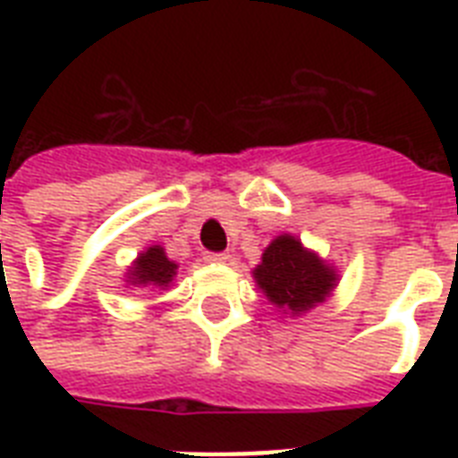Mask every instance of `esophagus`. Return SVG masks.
Returning <instances> with one entry per match:
<instances>
[{"mask_svg": "<svg viewBox=\"0 0 458 458\" xmlns=\"http://www.w3.org/2000/svg\"><path fill=\"white\" fill-rule=\"evenodd\" d=\"M204 259H207L208 264H225V261H228V254H207Z\"/></svg>", "mask_w": 458, "mask_h": 458, "instance_id": "1", "label": "esophagus"}]
</instances>
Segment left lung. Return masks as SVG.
<instances>
[{
  "instance_id": "obj_1",
  "label": "left lung",
  "mask_w": 458,
  "mask_h": 458,
  "mask_svg": "<svg viewBox=\"0 0 458 458\" xmlns=\"http://www.w3.org/2000/svg\"><path fill=\"white\" fill-rule=\"evenodd\" d=\"M254 280L273 306L300 316L326 301L337 285V271L285 233L264 250Z\"/></svg>"
}]
</instances>
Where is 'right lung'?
I'll list each match as a JSON object with an SVG mask.
<instances>
[{
    "instance_id": "obj_1",
    "label": "right lung",
    "mask_w": 458,
    "mask_h": 458,
    "mask_svg": "<svg viewBox=\"0 0 458 458\" xmlns=\"http://www.w3.org/2000/svg\"><path fill=\"white\" fill-rule=\"evenodd\" d=\"M178 264L165 257L164 247L152 244L140 254L128 268V285L135 287H168L175 278Z\"/></svg>"
}]
</instances>
